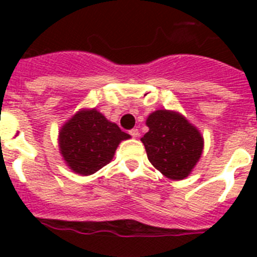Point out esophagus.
I'll use <instances>...</instances> for the list:
<instances>
[{
    "label": "esophagus",
    "instance_id": "1",
    "mask_svg": "<svg viewBox=\"0 0 257 257\" xmlns=\"http://www.w3.org/2000/svg\"><path fill=\"white\" fill-rule=\"evenodd\" d=\"M130 135L133 136V138H138V136H139V130H138V128H133V130H130Z\"/></svg>",
    "mask_w": 257,
    "mask_h": 257
}]
</instances>
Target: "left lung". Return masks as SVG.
Returning a JSON list of instances; mask_svg holds the SVG:
<instances>
[{"label":"left lung","mask_w":257,"mask_h":257,"mask_svg":"<svg viewBox=\"0 0 257 257\" xmlns=\"http://www.w3.org/2000/svg\"><path fill=\"white\" fill-rule=\"evenodd\" d=\"M149 131L142 138L148 160L166 178H187L198 162L203 139L179 113L156 110L147 119Z\"/></svg>","instance_id":"obj_1"}]
</instances>
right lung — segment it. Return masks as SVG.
I'll return each instance as SVG.
<instances>
[{"label": "right lung", "instance_id": "add662e5", "mask_svg": "<svg viewBox=\"0 0 257 257\" xmlns=\"http://www.w3.org/2000/svg\"><path fill=\"white\" fill-rule=\"evenodd\" d=\"M130 135L109 122L96 109L81 110L59 134L61 156L79 175H91L112 161L118 144Z\"/></svg>", "mask_w": 257, "mask_h": 257}]
</instances>
